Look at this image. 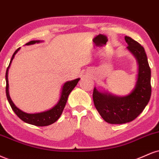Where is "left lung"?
Here are the masks:
<instances>
[{
	"label": "left lung",
	"instance_id": "obj_1",
	"mask_svg": "<svg viewBox=\"0 0 159 159\" xmlns=\"http://www.w3.org/2000/svg\"><path fill=\"white\" fill-rule=\"evenodd\" d=\"M127 50L136 59L138 73L135 87L128 95H116L94 88L93 101L105 121L112 124L130 122L140 115L151 96V71L144 47L130 37H124Z\"/></svg>",
	"mask_w": 159,
	"mask_h": 159
}]
</instances>
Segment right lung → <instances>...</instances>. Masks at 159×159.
Segmentation results:
<instances>
[{"mask_svg":"<svg viewBox=\"0 0 159 159\" xmlns=\"http://www.w3.org/2000/svg\"><path fill=\"white\" fill-rule=\"evenodd\" d=\"M43 41H31L28 43H26L25 45H32L35 44V43H38L43 42ZM20 50V48L17 49L13 54L12 58H11L10 63L7 70V72H6V82H7V87H6V94H7V98L8 100L9 104H10L11 107H12V110L14 111L15 113L23 121L26 122V123L32 124V125L38 126V127H43V126H48L50 124L55 123V121H58V118L61 117V114H62L64 109L65 107V105L66 104L69 95L70 94L72 89L75 87L79 81L80 78H76V79L72 80V81H66L63 84L62 88L60 93V96H59V99L56 104H55L52 107L47 110L43 112H36V113H27L25 112L24 111L20 110V109L17 107L15 106L12 99L10 98L9 95V79H8V74H9V69L10 68L11 64H12L13 59H14L15 55L17 52Z\"/></svg>","mask_w":159,"mask_h":159,"instance_id":"obj_1","label":"right lung"}]
</instances>
